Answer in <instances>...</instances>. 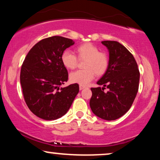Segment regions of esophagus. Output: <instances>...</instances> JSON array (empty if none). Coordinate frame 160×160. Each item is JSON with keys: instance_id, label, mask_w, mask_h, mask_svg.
<instances>
[{"instance_id": "obj_1", "label": "esophagus", "mask_w": 160, "mask_h": 160, "mask_svg": "<svg viewBox=\"0 0 160 160\" xmlns=\"http://www.w3.org/2000/svg\"><path fill=\"white\" fill-rule=\"evenodd\" d=\"M84 88H85L84 86H82V85H80V86H79V89H80V90H82V89H84Z\"/></svg>"}]
</instances>
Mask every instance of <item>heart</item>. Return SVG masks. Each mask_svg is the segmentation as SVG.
Instances as JSON below:
<instances>
[{
  "instance_id": "1",
  "label": "heart",
  "mask_w": 160,
  "mask_h": 160,
  "mask_svg": "<svg viewBox=\"0 0 160 160\" xmlns=\"http://www.w3.org/2000/svg\"><path fill=\"white\" fill-rule=\"evenodd\" d=\"M76 56L68 51H65L61 56L62 65L67 69L73 70L78 65V60H84V70H78L70 74V80L80 85L88 84L97 76H102L108 70L109 58L105 52H99L98 48L92 43H85L78 46L75 49ZM78 59H77V58Z\"/></svg>"
}]
</instances>
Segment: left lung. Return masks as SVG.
<instances>
[{
	"label": "left lung",
	"instance_id": "1",
	"mask_svg": "<svg viewBox=\"0 0 160 160\" xmlns=\"http://www.w3.org/2000/svg\"><path fill=\"white\" fill-rule=\"evenodd\" d=\"M109 52V65L97 82L103 87L91 88L90 108L97 117L111 121L128 112L138 91L140 73L134 57L123 45L114 41L101 42ZM105 87L109 89L105 93Z\"/></svg>",
	"mask_w": 160,
	"mask_h": 160
}]
</instances>
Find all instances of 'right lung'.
<instances>
[{
    "instance_id": "1",
    "label": "right lung",
    "mask_w": 160,
    "mask_h": 160,
    "mask_svg": "<svg viewBox=\"0 0 160 160\" xmlns=\"http://www.w3.org/2000/svg\"><path fill=\"white\" fill-rule=\"evenodd\" d=\"M72 39L52 36L39 41L28 52L21 68L24 99L32 113L45 120H55L68 112L79 92L78 84L60 86L68 79L61 61Z\"/></svg>"
}]
</instances>
